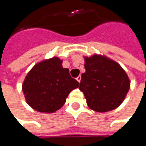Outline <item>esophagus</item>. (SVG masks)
<instances>
[{"mask_svg":"<svg viewBox=\"0 0 146 146\" xmlns=\"http://www.w3.org/2000/svg\"><path fill=\"white\" fill-rule=\"evenodd\" d=\"M76 80H77V81L80 83V80H81V76H78V77L76 78Z\"/></svg>","mask_w":146,"mask_h":146,"instance_id":"34e87169","label":"esophagus"}]
</instances>
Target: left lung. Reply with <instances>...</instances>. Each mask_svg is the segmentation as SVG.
<instances>
[{
  "label": "left lung",
  "mask_w": 146,
  "mask_h": 146,
  "mask_svg": "<svg viewBox=\"0 0 146 146\" xmlns=\"http://www.w3.org/2000/svg\"><path fill=\"white\" fill-rule=\"evenodd\" d=\"M86 71L81 76L80 90L90 109L106 112L120 105L130 88L126 72L119 65L104 56L85 58Z\"/></svg>",
  "instance_id": "obj_1"
}]
</instances>
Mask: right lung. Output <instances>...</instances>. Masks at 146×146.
<instances>
[{"label": "right lung", "mask_w": 146, "mask_h": 146, "mask_svg": "<svg viewBox=\"0 0 146 146\" xmlns=\"http://www.w3.org/2000/svg\"><path fill=\"white\" fill-rule=\"evenodd\" d=\"M62 62L56 57L44 60L26 76L23 92L28 105L39 112L52 113L60 109L69 93L80 85Z\"/></svg>", "instance_id": "obj_1"}]
</instances>
